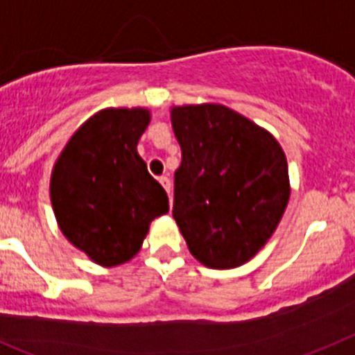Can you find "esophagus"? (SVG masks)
<instances>
[{"label":"esophagus","mask_w":355,"mask_h":355,"mask_svg":"<svg viewBox=\"0 0 355 355\" xmlns=\"http://www.w3.org/2000/svg\"><path fill=\"white\" fill-rule=\"evenodd\" d=\"M159 183H161V187L165 189L166 194L171 196V180H168V178H165V175H163V178H159Z\"/></svg>","instance_id":"obj_1"}]
</instances>
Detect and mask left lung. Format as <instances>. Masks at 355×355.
<instances>
[{
    "label": "left lung",
    "mask_w": 355,
    "mask_h": 355,
    "mask_svg": "<svg viewBox=\"0 0 355 355\" xmlns=\"http://www.w3.org/2000/svg\"><path fill=\"white\" fill-rule=\"evenodd\" d=\"M181 146L174 219L190 254L218 270L245 265L276 232L290 199L277 139L219 103L174 105Z\"/></svg>",
    "instance_id": "1"
}]
</instances>
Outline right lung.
<instances>
[{"mask_svg": "<svg viewBox=\"0 0 355 355\" xmlns=\"http://www.w3.org/2000/svg\"><path fill=\"white\" fill-rule=\"evenodd\" d=\"M145 107H108L70 136L51 174V203L63 236L99 266L136 256L168 198L137 154L150 123Z\"/></svg>", "mask_w": 355, "mask_h": 355, "instance_id": "1", "label": "right lung"}]
</instances>
